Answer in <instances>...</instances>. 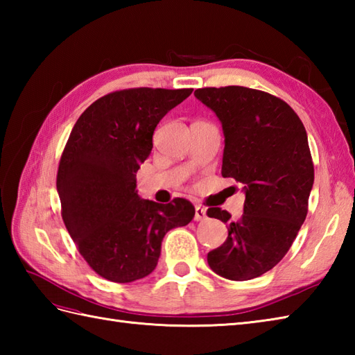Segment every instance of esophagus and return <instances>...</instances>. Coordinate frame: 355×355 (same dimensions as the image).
Wrapping results in <instances>:
<instances>
[{"label": "esophagus", "instance_id": "esophagus-1", "mask_svg": "<svg viewBox=\"0 0 355 355\" xmlns=\"http://www.w3.org/2000/svg\"><path fill=\"white\" fill-rule=\"evenodd\" d=\"M206 220V209L197 206L195 207V221H202Z\"/></svg>", "mask_w": 355, "mask_h": 355}]
</instances>
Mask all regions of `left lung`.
<instances>
[{
    "label": "left lung",
    "mask_w": 355,
    "mask_h": 355,
    "mask_svg": "<svg viewBox=\"0 0 355 355\" xmlns=\"http://www.w3.org/2000/svg\"><path fill=\"white\" fill-rule=\"evenodd\" d=\"M193 94L223 123V177L245 191L236 221L220 207L207 209V216L227 223L229 230L207 262L225 279L248 281L284 258L306 218L314 164L305 126L288 103L261 89L206 87Z\"/></svg>",
    "instance_id": "obj_1"
}]
</instances>
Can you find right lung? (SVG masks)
<instances>
[{
    "mask_svg": "<svg viewBox=\"0 0 355 355\" xmlns=\"http://www.w3.org/2000/svg\"><path fill=\"white\" fill-rule=\"evenodd\" d=\"M192 88H128L82 112L59 160L61 215L82 258L97 275L126 284L153 273L162 241L195 215L191 201L141 200L135 173L153 150L157 123Z\"/></svg>",
    "mask_w": 355,
    "mask_h": 355,
    "instance_id": "obj_1",
    "label": "right lung"
}]
</instances>
